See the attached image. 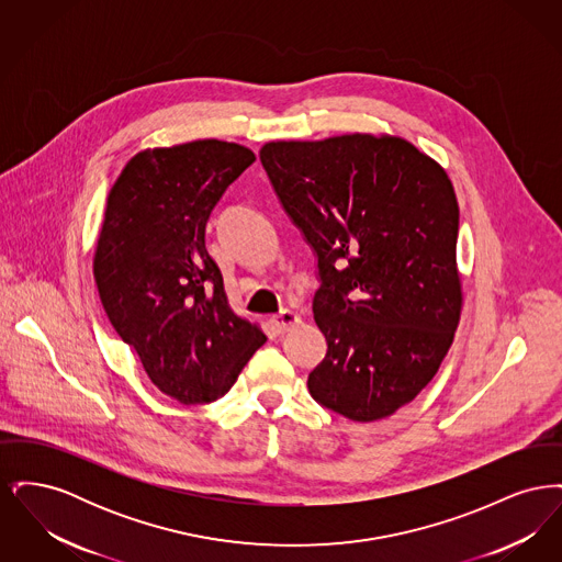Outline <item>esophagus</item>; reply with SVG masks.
Instances as JSON below:
<instances>
[{"instance_id": "obj_1", "label": "esophagus", "mask_w": 562, "mask_h": 562, "mask_svg": "<svg viewBox=\"0 0 562 562\" xmlns=\"http://www.w3.org/2000/svg\"><path fill=\"white\" fill-rule=\"evenodd\" d=\"M301 322V318L291 312V310H282L280 314H276L269 324H271V328L278 333V335H284V333H289L293 326H296Z\"/></svg>"}]
</instances>
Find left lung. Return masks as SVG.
<instances>
[{
	"instance_id": "1",
	"label": "left lung",
	"mask_w": 562,
	"mask_h": 562,
	"mask_svg": "<svg viewBox=\"0 0 562 562\" xmlns=\"http://www.w3.org/2000/svg\"><path fill=\"white\" fill-rule=\"evenodd\" d=\"M261 164L318 261L312 310L328 349L312 398L351 422L396 413L438 373L461 314L447 172L373 134L273 140Z\"/></svg>"
}]
</instances>
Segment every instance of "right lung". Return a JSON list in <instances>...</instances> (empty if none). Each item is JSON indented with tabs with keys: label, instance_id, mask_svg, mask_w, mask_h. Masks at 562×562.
Returning a JSON list of instances; mask_svg holds the SVG:
<instances>
[{
	"label": "right lung",
	"instance_id": "1",
	"mask_svg": "<svg viewBox=\"0 0 562 562\" xmlns=\"http://www.w3.org/2000/svg\"><path fill=\"white\" fill-rule=\"evenodd\" d=\"M255 154L216 138L147 149L109 191L94 280L115 333L181 404L229 392L266 335L227 305L206 225Z\"/></svg>",
	"mask_w": 562,
	"mask_h": 562
}]
</instances>
